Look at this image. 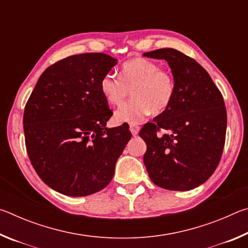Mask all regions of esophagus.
<instances>
[{
	"mask_svg": "<svg viewBox=\"0 0 248 248\" xmlns=\"http://www.w3.org/2000/svg\"><path fill=\"white\" fill-rule=\"evenodd\" d=\"M139 130H140V128L138 127V125L130 124V131H131L132 136H138V133H139Z\"/></svg>",
	"mask_w": 248,
	"mask_h": 248,
	"instance_id": "1",
	"label": "esophagus"
}]
</instances>
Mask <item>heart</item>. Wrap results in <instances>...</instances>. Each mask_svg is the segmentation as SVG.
Here are the masks:
<instances>
[{
    "mask_svg": "<svg viewBox=\"0 0 248 248\" xmlns=\"http://www.w3.org/2000/svg\"><path fill=\"white\" fill-rule=\"evenodd\" d=\"M100 93L109 104L118 106L131 90V97L115 111L120 124H138L151 112L161 114L170 106L175 96L171 74L145 58H133L120 69V78L107 73L100 79Z\"/></svg>",
    "mask_w": 248,
    "mask_h": 248,
    "instance_id": "heart-1",
    "label": "heart"
}]
</instances>
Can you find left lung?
Here are the masks:
<instances>
[{"mask_svg": "<svg viewBox=\"0 0 248 248\" xmlns=\"http://www.w3.org/2000/svg\"><path fill=\"white\" fill-rule=\"evenodd\" d=\"M143 56L167 61L175 81L170 106L139 133L146 143V170L164 189H194L209 179L221 159L226 132L223 97L207 71L178 50L157 49ZM159 128L169 134L158 136Z\"/></svg>", "mask_w": 248, "mask_h": 248, "instance_id": "8db88e82", "label": "left lung"}]
</instances>
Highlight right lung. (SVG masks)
I'll list each match as a JSON object with an SVG mask.
<instances>
[{"label": "right lung", "instance_id": "obj_1", "mask_svg": "<svg viewBox=\"0 0 248 248\" xmlns=\"http://www.w3.org/2000/svg\"><path fill=\"white\" fill-rule=\"evenodd\" d=\"M117 63L105 53L65 58L45 70L25 107L29 159L62 195L84 197L106 187L131 139L129 127H106L112 112L99 83Z\"/></svg>", "mask_w": 248, "mask_h": 248}]
</instances>
